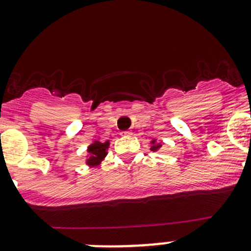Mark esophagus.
<instances>
[{"instance_id": "obj_1", "label": "esophagus", "mask_w": 251, "mask_h": 251, "mask_svg": "<svg viewBox=\"0 0 251 251\" xmlns=\"http://www.w3.org/2000/svg\"><path fill=\"white\" fill-rule=\"evenodd\" d=\"M120 135L124 136V137H127V136L131 135V131H123V132H121Z\"/></svg>"}]
</instances>
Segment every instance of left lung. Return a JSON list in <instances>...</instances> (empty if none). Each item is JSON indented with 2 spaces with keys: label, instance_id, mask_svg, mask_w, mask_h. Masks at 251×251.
Returning a JSON list of instances; mask_svg holds the SVG:
<instances>
[{
  "label": "left lung",
  "instance_id": "1",
  "mask_svg": "<svg viewBox=\"0 0 251 251\" xmlns=\"http://www.w3.org/2000/svg\"><path fill=\"white\" fill-rule=\"evenodd\" d=\"M151 144H153V146H151V149L153 151H158V149H160V147H161L160 143H155V140L151 142Z\"/></svg>",
  "mask_w": 251,
  "mask_h": 251
}]
</instances>
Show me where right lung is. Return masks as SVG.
Here are the masks:
<instances>
[{
  "instance_id": "add662e5",
  "label": "right lung",
  "mask_w": 251,
  "mask_h": 251,
  "mask_svg": "<svg viewBox=\"0 0 251 251\" xmlns=\"http://www.w3.org/2000/svg\"><path fill=\"white\" fill-rule=\"evenodd\" d=\"M109 147V141L104 142H98L95 141L90 147H88L87 151L90 153V156L87 159V165L90 166H97L100 165V161L105 158L107 155V149Z\"/></svg>"
}]
</instances>
